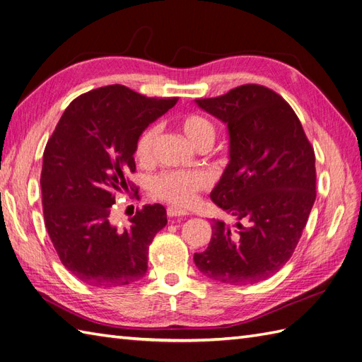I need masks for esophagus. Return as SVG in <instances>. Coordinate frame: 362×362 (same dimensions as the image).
<instances>
[{"label": "esophagus", "instance_id": "34e87169", "mask_svg": "<svg viewBox=\"0 0 362 362\" xmlns=\"http://www.w3.org/2000/svg\"><path fill=\"white\" fill-rule=\"evenodd\" d=\"M166 214H168V217H185V216H188V212L187 211H183V209H179V208H168L166 209Z\"/></svg>", "mask_w": 362, "mask_h": 362}]
</instances>
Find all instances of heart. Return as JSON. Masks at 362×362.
<instances>
[{"label": "heart", "instance_id": "1", "mask_svg": "<svg viewBox=\"0 0 362 362\" xmlns=\"http://www.w3.org/2000/svg\"><path fill=\"white\" fill-rule=\"evenodd\" d=\"M179 127L185 137L192 146L214 141L216 128L205 116L202 115H185L179 119ZM157 136L156 127H148L139 136L136 142V159L141 163H146L151 159L153 145ZM208 179L205 174L197 171H163L157 174L150 182V194L154 199L163 200L174 206H189L196 200L197 192L206 188Z\"/></svg>", "mask_w": 362, "mask_h": 362}]
</instances>
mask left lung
I'll list each match as a JSON object with an SVG mask.
<instances>
[{
	"mask_svg": "<svg viewBox=\"0 0 362 362\" xmlns=\"http://www.w3.org/2000/svg\"><path fill=\"white\" fill-rule=\"evenodd\" d=\"M196 104L228 127L229 163L211 200L237 217L238 230L212 220L211 242L194 263L221 283L263 281L292 257L308 223L317 197L313 148L292 107L263 86H240Z\"/></svg>",
	"mask_w": 362,
	"mask_h": 362,
	"instance_id": "8db88e82",
	"label": "left lung"
}]
</instances>
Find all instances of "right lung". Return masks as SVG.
<instances>
[{
  "instance_id": "right-lung-1",
  "label": "right lung",
  "mask_w": 362,
  "mask_h": 362,
  "mask_svg": "<svg viewBox=\"0 0 362 362\" xmlns=\"http://www.w3.org/2000/svg\"><path fill=\"white\" fill-rule=\"evenodd\" d=\"M175 102L117 84L91 90L66 108L45 145V228L59 260L82 283L127 286L146 274L148 246L168 221L165 208L145 205L124 229L111 225L110 211L132 188L127 175L136 171L139 136Z\"/></svg>"
}]
</instances>
